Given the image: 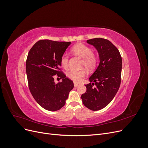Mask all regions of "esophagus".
Wrapping results in <instances>:
<instances>
[{
  "label": "esophagus",
  "instance_id": "1",
  "mask_svg": "<svg viewBox=\"0 0 148 148\" xmlns=\"http://www.w3.org/2000/svg\"><path fill=\"white\" fill-rule=\"evenodd\" d=\"M79 85V83H76V82H74V86L75 87H77V86H78Z\"/></svg>",
  "mask_w": 148,
  "mask_h": 148
}]
</instances>
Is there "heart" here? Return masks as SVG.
<instances>
[{"instance_id":"1","label":"heart","mask_w":148,"mask_h":148,"mask_svg":"<svg viewBox=\"0 0 148 148\" xmlns=\"http://www.w3.org/2000/svg\"><path fill=\"white\" fill-rule=\"evenodd\" d=\"M72 51L75 54L83 58V66L85 68L87 69H92L95 66L97 59L92 53V51L90 47L83 44H78L73 47ZM60 64L64 68L68 66L69 56L67 53H64L62 56ZM85 75H86V71L84 70L79 71L71 70L67 73V77L74 82H79L83 79Z\"/></svg>"}]
</instances>
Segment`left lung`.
<instances>
[{"mask_svg": "<svg viewBox=\"0 0 148 148\" xmlns=\"http://www.w3.org/2000/svg\"><path fill=\"white\" fill-rule=\"evenodd\" d=\"M87 43L96 49L99 64L89 78L91 83L85 85L86 91L82 99L89 109L99 110L109 104L119 90L122 60L117 48L109 40L95 38L88 40Z\"/></svg>", "mask_w": 148, "mask_h": 148, "instance_id": "8db88e82", "label": "left lung"}]
</instances>
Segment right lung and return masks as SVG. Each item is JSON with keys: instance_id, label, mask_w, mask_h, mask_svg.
I'll use <instances>...</instances> for the list:
<instances>
[{"instance_id": "add662e5", "label": "right lung", "mask_w": 148, "mask_h": 148, "mask_svg": "<svg viewBox=\"0 0 148 148\" xmlns=\"http://www.w3.org/2000/svg\"><path fill=\"white\" fill-rule=\"evenodd\" d=\"M70 44L40 40L28 52L26 71L29 90L35 101L46 110L60 109L74 87L73 82L59 71L61 57ZM56 74L62 79L61 82H54Z\"/></svg>"}]
</instances>
